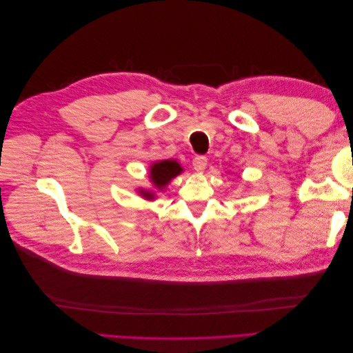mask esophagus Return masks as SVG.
Wrapping results in <instances>:
<instances>
[{
    "label": "esophagus",
    "instance_id": "esophagus-1",
    "mask_svg": "<svg viewBox=\"0 0 353 353\" xmlns=\"http://www.w3.org/2000/svg\"><path fill=\"white\" fill-rule=\"evenodd\" d=\"M206 165H208V159H206L205 156H196V157H194L192 167H194V170H196L197 172H203V170L206 168Z\"/></svg>",
    "mask_w": 353,
    "mask_h": 353
}]
</instances>
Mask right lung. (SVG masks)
<instances>
[{
	"label": "right lung",
	"instance_id": "right-lung-1",
	"mask_svg": "<svg viewBox=\"0 0 353 353\" xmlns=\"http://www.w3.org/2000/svg\"><path fill=\"white\" fill-rule=\"evenodd\" d=\"M181 172H183V168L176 159L156 161L150 165L148 171V179L150 183H152V188H137V192L144 200L153 201L157 199V194L167 188L172 179L177 177Z\"/></svg>",
	"mask_w": 353,
	"mask_h": 353
}]
</instances>
